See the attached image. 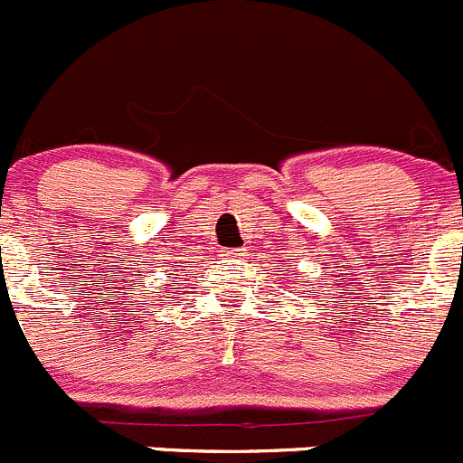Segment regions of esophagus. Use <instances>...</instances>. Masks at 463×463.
I'll use <instances>...</instances> for the list:
<instances>
[{
	"instance_id": "obj_1",
	"label": "esophagus",
	"mask_w": 463,
	"mask_h": 463,
	"mask_svg": "<svg viewBox=\"0 0 463 463\" xmlns=\"http://www.w3.org/2000/svg\"><path fill=\"white\" fill-rule=\"evenodd\" d=\"M229 257H232V260H243V257H248V254H245V248H234V250H229Z\"/></svg>"
}]
</instances>
